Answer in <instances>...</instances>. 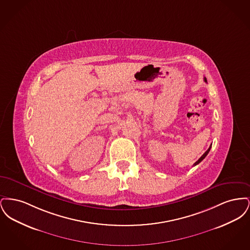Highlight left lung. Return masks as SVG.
<instances>
[{"instance_id": "left-lung-1", "label": "left lung", "mask_w": 250, "mask_h": 250, "mask_svg": "<svg viewBox=\"0 0 250 250\" xmlns=\"http://www.w3.org/2000/svg\"><path fill=\"white\" fill-rule=\"evenodd\" d=\"M204 82H205V83H207V81H206V78H204ZM211 147H212V144L210 145V147L208 148V150H207V151H206V152H205V153H204V154H203V155H202V156L199 158V160H198V161H196V162L194 163V166H196V165H198L199 163H201V162H202V160L205 158V156L208 155V153L210 152V149H211Z\"/></svg>"}]
</instances>
